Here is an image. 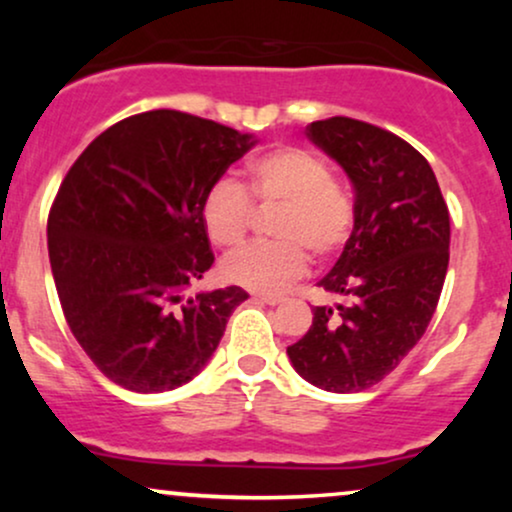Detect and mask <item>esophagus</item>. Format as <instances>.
I'll return each mask as SVG.
<instances>
[{
  "label": "esophagus",
  "mask_w": 512,
  "mask_h": 512,
  "mask_svg": "<svg viewBox=\"0 0 512 512\" xmlns=\"http://www.w3.org/2000/svg\"><path fill=\"white\" fill-rule=\"evenodd\" d=\"M252 298H255L257 303H264V305H279L281 303L279 296H264V293H255Z\"/></svg>",
  "instance_id": "obj_1"
}]
</instances>
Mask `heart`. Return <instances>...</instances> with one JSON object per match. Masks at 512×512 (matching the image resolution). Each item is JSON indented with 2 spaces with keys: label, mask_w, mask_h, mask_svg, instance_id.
Returning a JSON list of instances; mask_svg holds the SVG:
<instances>
[{
  "label": "heart",
  "mask_w": 512,
  "mask_h": 512,
  "mask_svg": "<svg viewBox=\"0 0 512 512\" xmlns=\"http://www.w3.org/2000/svg\"><path fill=\"white\" fill-rule=\"evenodd\" d=\"M248 192L236 180L221 178L202 202V223L219 248H238L248 238L255 207H279L272 219L276 240L233 252L221 264L231 284L250 291L286 289L308 267V249L317 260L337 252L354 226V204L332 180L330 163L301 146H279L245 168Z\"/></svg>",
  "instance_id": "heart-1"
}]
</instances>
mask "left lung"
<instances>
[{
	"mask_svg": "<svg viewBox=\"0 0 512 512\" xmlns=\"http://www.w3.org/2000/svg\"><path fill=\"white\" fill-rule=\"evenodd\" d=\"M354 185V231L320 284L344 296L313 308L310 330L286 349L308 383L330 392L378 385L424 337L450 260V214L414 146L354 117L308 125Z\"/></svg>",
	"mask_w": 512,
	"mask_h": 512,
	"instance_id": "1",
	"label": "left lung"
}]
</instances>
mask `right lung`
Returning a JSON list of instances; mask_svg holds the SVG:
<instances>
[{
  "mask_svg": "<svg viewBox=\"0 0 512 512\" xmlns=\"http://www.w3.org/2000/svg\"><path fill=\"white\" fill-rule=\"evenodd\" d=\"M255 139L214 120L149 110L115 122L64 175L48 250L64 320L108 380L173 390L207 366L240 286L187 296L214 264L202 202Z\"/></svg>",
  "mask_w": 512,
  "mask_h": 512,
  "instance_id": "right-lung-1",
  "label": "right lung"
}]
</instances>
